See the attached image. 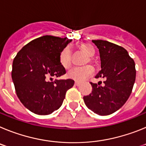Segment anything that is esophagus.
I'll return each mask as SVG.
<instances>
[{"mask_svg": "<svg viewBox=\"0 0 146 146\" xmlns=\"http://www.w3.org/2000/svg\"><path fill=\"white\" fill-rule=\"evenodd\" d=\"M74 86H80V82H74Z\"/></svg>", "mask_w": 146, "mask_h": 146, "instance_id": "obj_1", "label": "esophagus"}]
</instances>
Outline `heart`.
<instances>
[{"label": "heart", "instance_id": "heart-1", "mask_svg": "<svg viewBox=\"0 0 146 146\" xmlns=\"http://www.w3.org/2000/svg\"><path fill=\"white\" fill-rule=\"evenodd\" d=\"M79 50L81 52L88 55V58L85 60L84 64H87L88 62H92L93 57L95 54L94 47L89 44H82L79 46ZM59 61L62 66L65 69L70 68L72 64V54L69 47H65L61 50L59 55ZM94 73V69L91 66H86L83 67H76L69 71L67 74V77L76 82H82L91 77Z\"/></svg>", "mask_w": 146, "mask_h": 146}]
</instances>
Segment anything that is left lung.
<instances>
[{
	"mask_svg": "<svg viewBox=\"0 0 146 146\" xmlns=\"http://www.w3.org/2000/svg\"><path fill=\"white\" fill-rule=\"evenodd\" d=\"M99 49L101 69L96 78H104L103 86L92 83V92L83 97L87 108L99 115L119 110L129 97L136 77L135 61L123 47L104 41L92 40Z\"/></svg>",
	"mask_w": 146,
	"mask_h": 146,
	"instance_id": "obj_1",
	"label": "left lung"
}]
</instances>
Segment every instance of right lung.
<instances>
[{"mask_svg": "<svg viewBox=\"0 0 146 146\" xmlns=\"http://www.w3.org/2000/svg\"><path fill=\"white\" fill-rule=\"evenodd\" d=\"M72 41L48 35L39 37L24 46L13 60L11 77L17 95L32 113L49 115L57 110L74 86L71 79L50 81L66 74L59 55Z\"/></svg>", "mask_w": 146, "mask_h": 146, "instance_id": "1", "label": "right lung"}]
</instances>
